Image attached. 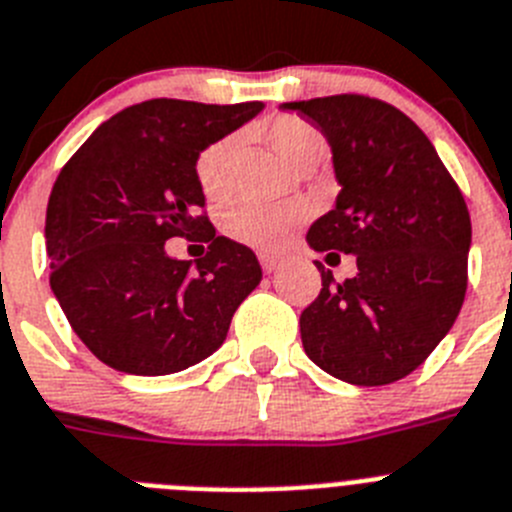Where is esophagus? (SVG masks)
Returning a JSON list of instances; mask_svg holds the SVG:
<instances>
[{"label":"esophagus","instance_id":"34e87169","mask_svg":"<svg viewBox=\"0 0 512 512\" xmlns=\"http://www.w3.org/2000/svg\"><path fill=\"white\" fill-rule=\"evenodd\" d=\"M260 265L265 273H275V270H278V265H281V260H278L275 255H260Z\"/></svg>","mask_w":512,"mask_h":512}]
</instances>
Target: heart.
<instances>
[{"instance_id":"obj_1","label":"heart","mask_w":512,"mask_h":512,"mask_svg":"<svg viewBox=\"0 0 512 512\" xmlns=\"http://www.w3.org/2000/svg\"><path fill=\"white\" fill-rule=\"evenodd\" d=\"M255 133L296 170L324 157L322 133L296 115H275L270 121L257 123ZM237 151V136H221L211 141L195 159V180L208 201H221L229 195ZM306 219H309V206L301 201H234L221 211V229L229 239L255 250H281Z\"/></svg>"}]
</instances>
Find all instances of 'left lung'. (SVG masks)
I'll return each instance as SVG.
<instances>
[{
	"instance_id": "8db88e82",
	"label": "left lung",
	"mask_w": 512,
	"mask_h": 512,
	"mask_svg": "<svg viewBox=\"0 0 512 512\" xmlns=\"http://www.w3.org/2000/svg\"><path fill=\"white\" fill-rule=\"evenodd\" d=\"M281 108L327 136L342 188L306 242L358 265L355 278L335 283L317 262L322 291L299 322L306 355L348 384H394L425 363L464 304V195L428 136L389 102L332 95Z\"/></svg>"
}]
</instances>
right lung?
Wrapping results in <instances>:
<instances>
[{
  "label": "right lung",
  "instance_id": "obj_1",
  "mask_svg": "<svg viewBox=\"0 0 512 512\" xmlns=\"http://www.w3.org/2000/svg\"><path fill=\"white\" fill-rule=\"evenodd\" d=\"M260 110L146 100L102 123L59 172L46 211L51 291L105 366L167 376L226 340L262 270L250 247L216 237L195 159ZM195 233L209 242L195 269L166 255L167 238Z\"/></svg>",
  "mask_w": 512,
  "mask_h": 512
}]
</instances>
